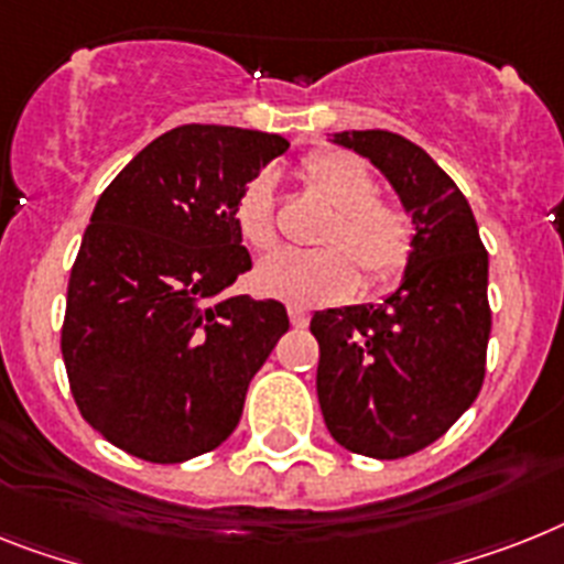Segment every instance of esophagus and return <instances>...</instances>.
Here are the masks:
<instances>
[{
    "mask_svg": "<svg viewBox=\"0 0 564 564\" xmlns=\"http://www.w3.org/2000/svg\"><path fill=\"white\" fill-rule=\"evenodd\" d=\"M288 316H291V325L293 328H305L311 319V314L305 308H300V305H288Z\"/></svg>",
    "mask_w": 564,
    "mask_h": 564,
    "instance_id": "1",
    "label": "esophagus"
}]
</instances>
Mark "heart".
I'll return each instance as SVG.
<instances>
[{"label":"heart","instance_id":"heart-1","mask_svg":"<svg viewBox=\"0 0 564 564\" xmlns=\"http://www.w3.org/2000/svg\"><path fill=\"white\" fill-rule=\"evenodd\" d=\"M302 178L334 207L316 250H276L256 264L253 285L264 296L316 305L343 300L360 285L383 288L406 273L415 253V225L406 209L375 195V178L360 158L343 149H323L305 158ZM236 230L253 250L271 248V175H256L236 198Z\"/></svg>","mask_w":564,"mask_h":564}]
</instances>
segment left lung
I'll return each instance as SVG.
<instances>
[{
  "mask_svg": "<svg viewBox=\"0 0 564 564\" xmlns=\"http://www.w3.org/2000/svg\"><path fill=\"white\" fill-rule=\"evenodd\" d=\"M369 158L415 225V253L380 305L316 311V398L339 446L392 460L438 441L484 383L487 250L467 198L423 152L386 129L337 132Z\"/></svg>",
  "mask_w": 564,
  "mask_h": 564,
  "instance_id": "left-lung-1",
  "label": "left lung"
}]
</instances>
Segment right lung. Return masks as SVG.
Returning <instances> with one entry per match:
<instances>
[{
    "instance_id": "1",
    "label": "right lung",
    "mask_w": 564,
    "mask_h": 564,
    "mask_svg": "<svg viewBox=\"0 0 564 564\" xmlns=\"http://www.w3.org/2000/svg\"><path fill=\"white\" fill-rule=\"evenodd\" d=\"M291 143L178 126L97 198L65 300V371L80 415L123 453L181 464L230 438L253 375L288 332L276 300L225 296L250 271L236 198Z\"/></svg>"
}]
</instances>
